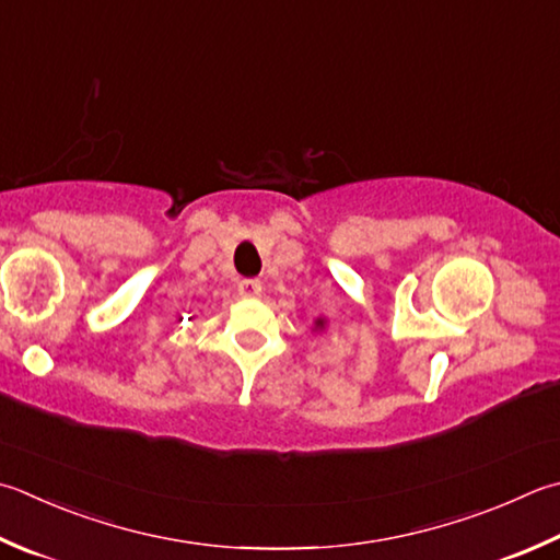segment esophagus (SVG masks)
<instances>
[{"label": "esophagus", "instance_id": "obj_1", "mask_svg": "<svg viewBox=\"0 0 560 560\" xmlns=\"http://www.w3.org/2000/svg\"><path fill=\"white\" fill-rule=\"evenodd\" d=\"M260 292H262L260 280H241V282H238V294H241V298L258 300Z\"/></svg>", "mask_w": 560, "mask_h": 560}]
</instances>
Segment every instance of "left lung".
<instances>
[{
  "mask_svg": "<svg viewBox=\"0 0 560 560\" xmlns=\"http://www.w3.org/2000/svg\"><path fill=\"white\" fill-rule=\"evenodd\" d=\"M324 329H326V319H324V316H316L312 331H324Z\"/></svg>",
  "mask_w": 560,
  "mask_h": 560,
  "instance_id": "left-lung-1",
  "label": "left lung"
}]
</instances>
